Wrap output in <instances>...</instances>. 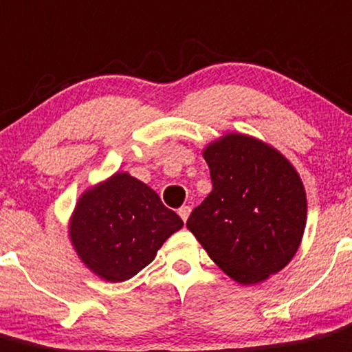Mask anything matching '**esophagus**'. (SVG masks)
Here are the masks:
<instances>
[{"label": "esophagus", "instance_id": "34e87169", "mask_svg": "<svg viewBox=\"0 0 352 352\" xmlns=\"http://www.w3.org/2000/svg\"><path fill=\"white\" fill-rule=\"evenodd\" d=\"M179 214H180V218H182L184 221H187V218H189V214H190V208L189 206H182L179 210Z\"/></svg>", "mask_w": 352, "mask_h": 352}]
</instances>
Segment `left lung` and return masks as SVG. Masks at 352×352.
Here are the masks:
<instances>
[{"instance_id":"8db88e82","label":"left lung","mask_w":352,"mask_h":352,"mask_svg":"<svg viewBox=\"0 0 352 352\" xmlns=\"http://www.w3.org/2000/svg\"><path fill=\"white\" fill-rule=\"evenodd\" d=\"M213 189L187 228L237 284L254 285L287 267L308 218L298 170L268 142L227 132L203 148Z\"/></svg>"}]
</instances>
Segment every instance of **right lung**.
Returning a JSON list of instances; mask_svg holds the SVG:
<instances>
[{
	"instance_id": "right-lung-1",
	"label": "right lung",
	"mask_w": 352,
	"mask_h": 352,
	"mask_svg": "<svg viewBox=\"0 0 352 352\" xmlns=\"http://www.w3.org/2000/svg\"><path fill=\"white\" fill-rule=\"evenodd\" d=\"M182 227L179 214L148 184L129 172H115L78 196L68 239L87 270L117 284L148 267Z\"/></svg>"
}]
</instances>
